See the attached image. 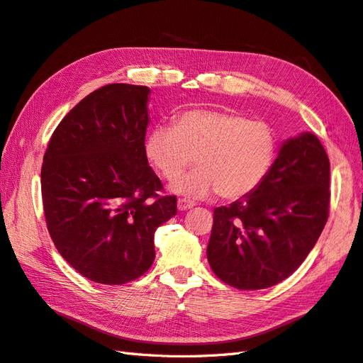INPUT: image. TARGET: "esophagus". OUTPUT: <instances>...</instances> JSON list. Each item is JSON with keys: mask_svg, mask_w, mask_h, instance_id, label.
<instances>
[{"mask_svg": "<svg viewBox=\"0 0 363 363\" xmlns=\"http://www.w3.org/2000/svg\"><path fill=\"white\" fill-rule=\"evenodd\" d=\"M192 207H194L192 201L186 200V199H179V201H177V208H179V211H189V208H192Z\"/></svg>", "mask_w": 363, "mask_h": 363, "instance_id": "obj_1", "label": "esophagus"}]
</instances>
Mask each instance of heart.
Returning <instances> with one entry per match:
<instances>
[{
  "label": "heart",
  "mask_w": 363,
  "mask_h": 363,
  "mask_svg": "<svg viewBox=\"0 0 363 363\" xmlns=\"http://www.w3.org/2000/svg\"><path fill=\"white\" fill-rule=\"evenodd\" d=\"M277 151L276 133L263 121L213 108L183 112L175 125H157L145 140L150 162L174 180L195 162L200 164L171 184V191L204 199L219 191L236 200L265 180Z\"/></svg>",
  "instance_id": "b5f03b06"
}]
</instances>
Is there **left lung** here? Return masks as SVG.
<instances>
[{"label": "left lung", "instance_id": "obj_1", "mask_svg": "<svg viewBox=\"0 0 363 363\" xmlns=\"http://www.w3.org/2000/svg\"><path fill=\"white\" fill-rule=\"evenodd\" d=\"M330 162L311 131L281 144L257 188L213 211L207 260L230 286L256 291L288 279L328 218Z\"/></svg>", "mask_w": 363, "mask_h": 363}]
</instances>
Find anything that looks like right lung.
I'll list each match as a JSON object with an SVG mask.
<instances>
[{
    "mask_svg": "<svg viewBox=\"0 0 363 363\" xmlns=\"http://www.w3.org/2000/svg\"><path fill=\"white\" fill-rule=\"evenodd\" d=\"M150 87L113 83L87 95L48 142L40 183L48 232L82 276L124 284L156 257L157 227L177 215L175 196L148 167Z\"/></svg>",
    "mask_w": 363,
    "mask_h": 363,
    "instance_id": "add662e5",
    "label": "right lung"
}]
</instances>
